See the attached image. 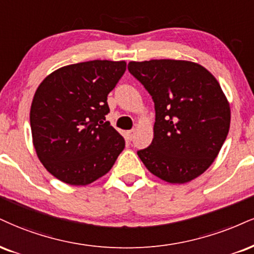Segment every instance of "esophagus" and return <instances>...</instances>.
<instances>
[{
    "label": "esophagus",
    "mask_w": 254,
    "mask_h": 254,
    "mask_svg": "<svg viewBox=\"0 0 254 254\" xmlns=\"http://www.w3.org/2000/svg\"><path fill=\"white\" fill-rule=\"evenodd\" d=\"M133 133H135V131L133 130H130V131H127V139H132L133 138Z\"/></svg>",
    "instance_id": "obj_1"
}]
</instances>
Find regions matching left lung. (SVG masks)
Returning a JSON list of instances; mask_svg holds the SVG:
<instances>
[{
  "label": "left lung",
  "mask_w": 254,
  "mask_h": 254,
  "mask_svg": "<svg viewBox=\"0 0 254 254\" xmlns=\"http://www.w3.org/2000/svg\"><path fill=\"white\" fill-rule=\"evenodd\" d=\"M129 72L155 103L154 138L137 152L146 169L186 183L210 167L228 135L230 103L214 75L187 60L130 61Z\"/></svg>",
  "instance_id": "8db88e82"
}]
</instances>
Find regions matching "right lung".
Wrapping results in <instances>:
<instances>
[{
    "label": "right lung",
    "mask_w": 254,
    "mask_h": 254,
    "mask_svg": "<svg viewBox=\"0 0 254 254\" xmlns=\"http://www.w3.org/2000/svg\"><path fill=\"white\" fill-rule=\"evenodd\" d=\"M127 69L125 61L92 60L58 68L36 88L30 106L33 145L54 177L90 185L108 174L125 142L105 122L108 94Z\"/></svg>",
    "instance_id": "right-lung-1"
}]
</instances>
